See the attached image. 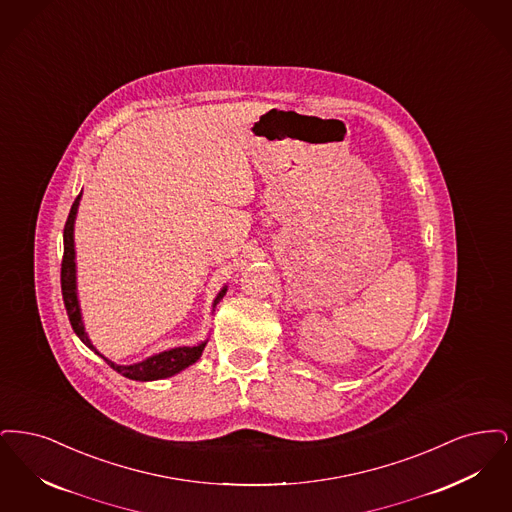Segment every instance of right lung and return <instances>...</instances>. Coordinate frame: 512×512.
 I'll use <instances>...</instances> for the list:
<instances>
[{"mask_svg": "<svg viewBox=\"0 0 512 512\" xmlns=\"http://www.w3.org/2000/svg\"><path fill=\"white\" fill-rule=\"evenodd\" d=\"M82 199V193L76 197L70 214H68L67 223H65V231H63V243H65V254H63V264H61V290H63V300H65V308H67L68 319L70 325L74 329V333L78 334V338L88 346L89 350H93L97 356H101L95 346L91 344L88 338V333L84 329V321H82V313H80V302H78V292H76V252H74V220L78 214V204ZM227 292V287H223L212 308H216V304L222 300ZM206 346V340L200 342L199 346H179V348H172L166 352H160L155 356L147 357L139 363L134 365H116L111 359L105 356L103 359L111 365L116 373H120L122 377L132 378V380H158V378H168L172 375H178L179 371L187 369L189 365H193L200 356L202 350Z\"/></svg>", "mask_w": 512, "mask_h": 512, "instance_id": "right-lung-1", "label": "right lung"}]
</instances>
